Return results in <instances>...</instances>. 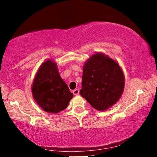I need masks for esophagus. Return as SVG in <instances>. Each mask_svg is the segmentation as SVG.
Returning <instances> with one entry per match:
<instances>
[{
	"label": "esophagus",
	"mask_w": 157,
	"mask_h": 157,
	"mask_svg": "<svg viewBox=\"0 0 157 157\" xmlns=\"http://www.w3.org/2000/svg\"><path fill=\"white\" fill-rule=\"evenodd\" d=\"M79 93H80V91H79V90L78 89H75L73 91V94L75 95H78L79 94Z\"/></svg>",
	"instance_id": "1"
}]
</instances>
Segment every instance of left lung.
Segmentation results:
<instances>
[{"instance_id":"8db88e82","label":"left lung","mask_w":157,"mask_h":157,"mask_svg":"<svg viewBox=\"0 0 157 157\" xmlns=\"http://www.w3.org/2000/svg\"><path fill=\"white\" fill-rule=\"evenodd\" d=\"M124 87L121 67L108 55L96 52L84 64L80 93L94 109H109L120 100Z\"/></svg>"}]
</instances>
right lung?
<instances>
[{
    "label": "right lung",
    "instance_id": "right-lung-1",
    "mask_svg": "<svg viewBox=\"0 0 157 157\" xmlns=\"http://www.w3.org/2000/svg\"><path fill=\"white\" fill-rule=\"evenodd\" d=\"M33 98L45 111L57 113L67 108L73 94L60 77L56 63L47 60L40 66L32 82Z\"/></svg>",
    "mask_w": 157,
    "mask_h": 157
}]
</instances>
